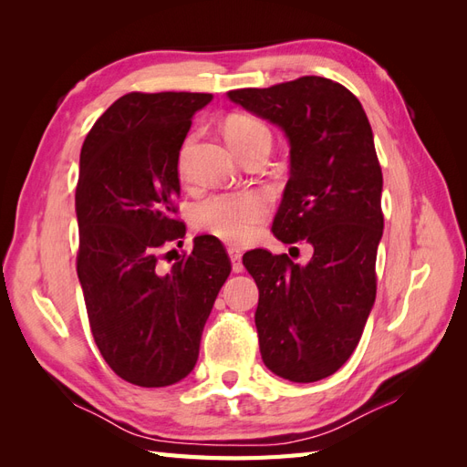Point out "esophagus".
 <instances>
[{
    "instance_id": "34e87169",
    "label": "esophagus",
    "mask_w": 467,
    "mask_h": 467,
    "mask_svg": "<svg viewBox=\"0 0 467 467\" xmlns=\"http://www.w3.org/2000/svg\"><path fill=\"white\" fill-rule=\"evenodd\" d=\"M228 255H230V261H232L234 273H242L244 263H242V251H239V247H228Z\"/></svg>"
}]
</instances>
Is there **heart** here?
<instances>
[{"label":"heart","instance_id":"b5f03b06","mask_svg":"<svg viewBox=\"0 0 467 467\" xmlns=\"http://www.w3.org/2000/svg\"><path fill=\"white\" fill-rule=\"evenodd\" d=\"M225 140L237 151L253 140L271 138L266 126L249 115H234L223 126ZM271 212V199L263 191H237L208 196L194 208V223L223 242H247Z\"/></svg>","mask_w":467,"mask_h":467}]
</instances>
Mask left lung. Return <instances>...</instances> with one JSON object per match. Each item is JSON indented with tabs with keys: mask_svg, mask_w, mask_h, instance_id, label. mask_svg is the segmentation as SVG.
<instances>
[{
	"mask_svg": "<svg viewBox=\"0 0 467 467\" xmlns=\"http://www.w3.org/2000/svg\"><path fill=\"white\" fill-rule=\"evenodd\" d=\"M228 97L288 138L290 179L273 234L314 249L306 265L266 249L244 255L259 288L261 357L280 378L317 381L355 352L376 300L384 179L370 122L355 95L319 76Z\"/></svg>",
	"mask_w": 467,
	"mask_h": 467,
	"instance_id": "left-lung-1",
	"label": "left lung"
}]
</instances>
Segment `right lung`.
<instances>
[{"label":"right lung","instance_id":"right-lung-1","mask_svg":"<svg viewBox=\"0 0 467 467\" xmlns=\"http://www.w3.org/2000/svg\"><path fill=\"white\" fill-rule=\"evenodd\" d=\"M210 101L187 91L122 95L81 148L78 278L99 350L134 386L165 388L191 374L232 271L214 235L194 237L191 255L169 268L160 257L185 235L175 218L179 151L192 115Z\"/></svg>","mask_w":467,"mask_h":467}]
</instances>
